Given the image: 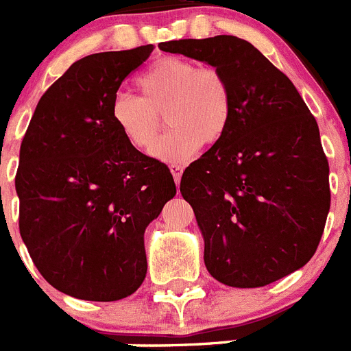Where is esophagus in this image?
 <instances>
[{
	"label": "esophagus",
	"instance_id": "esophagus-1",
	"mask_svg": "<svg viewBox=\"0 0 351 351\" xmlns=\"http://www.w3.org/2000/svg\"><path fill=\"white\" fill-rule=\"evenodd\" d=\"M170 172H172L176 184H179V181H181V176H182V167L173 163V165H170Z\"/></svg>",
	"mask_w": 351,
	"mask_h": 351
}]
</instances>
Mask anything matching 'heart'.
<instances>
[{
	"label": "heart",
	"instance_id": "1",
	"mask_svg": "<svg viewBox=\"0 0 351 351\" xmlns=\"http://www.w3.org/2000/svg\"><path fill=\"white\" fill-rule=\"evenodd\" d=\"M135 84L141 96L119 93L110 104L114 126L133 147L144 151L153 145L161 113L171 130L151 151L158 160L182 163L202 144L216 145L228 133L234 98L218 68L163 58L145 68Z\"/></svg>",
	"mask_w": 351,
	"mask_h": 351
}]
</instances>
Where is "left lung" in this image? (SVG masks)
I'll return each instance as SVG.
<instances>
[{
	"mask_svg": "<svg viewBox=\"0 0 351 351\" xmlns=\"http://www.w3.org/2000/svg\"><path fill=\"white\" fill-rule=\"evenodd\" d=\"M160 49L218 68L232 88L228 133L181 179L209 274L258 288L304 267L324 234L330 188L320 130L302 96L237 36L172 40Z\"/></svg>",
	"mask_w": 351,
	"mask_h": 351,
	"instance_id": "left-lung-1",
	"label": "left lung"
}]
</instances>
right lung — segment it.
Masks as SVG:
<instances>
[{"label": "right lung", "mask_w": 351, "mask_h": 351, "mask_svg": "<svg viewBox=\"0 0 351 351\" xmlns=\"http://www.w3.org/2000/svg\"><path fill=\"white\" fill-rule=\"evenodd\" d=\"M153 52H98L43 93L21 144L19 230L56 290L110 302L147 272L144 232L176 195L169 167L142 154L110 119L121 82Z\"/></svg>", "instance_id": "1"}]
</instances>
